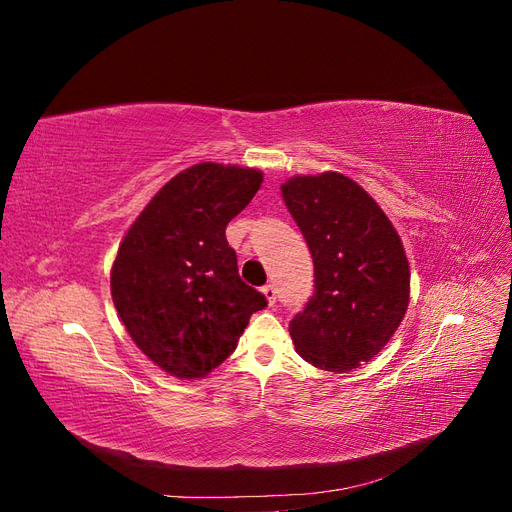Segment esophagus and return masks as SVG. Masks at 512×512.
I'll return each mask as SVG.
<instances>
[{"mask_svg":"<svg viewBox=\"0 0 512 512\" xmlns=\"http://www.w3.org/2000/svg\"><path fill=\"white\" fill-rule=\"evenodd\" d=\"M262 294H265V299H267V303H269V305H275V301H277V290H275V286H273V284H269V286L262 288Z\"/></svg>","mask_w":512,"mask_h":512,"instance_id":"obj_1","label":"esophagus"}]
</instances>
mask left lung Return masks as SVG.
Returning <instances> with one entry per match:
<instances>
[{
	"mask_svg": "<svg viewBox=\"0 0 512 512\" xmlns=\"http://www.w3.org/2000/svg\"><path fill=\"white\" fill-rule=\"evenodd\" d=\"M282 198L314 260V297L290 320L307 363L352 371L389 344L410 303V265L395 226L342 173L297 175Z\"/></svg>",
	"mask_w": 512,
	"mask_h": 512,
	"instance_id": "obj_1",
	"label": "left lung"
}]
</instances>
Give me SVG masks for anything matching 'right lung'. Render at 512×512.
I'll list each match as a JSON object with an SVG mask.
<instances>
[{"label":"right lung","instance_id":"add662e5","mask_svg":"<svg viewBox=\"0 0 512 512\" xmlns=\"http://www.w3.org/2000/svg\"><path fill=\"white\" fill-rule=\"evenodd\" d=\"M260 183L258 168L194 164L162 185L119 245L115 309L132 342L170 376L205 378L267 307L265 294L239 277L226 241L228 222Z\"/></svg>","mask_w":512,"mask_h":512}]
</instances>
